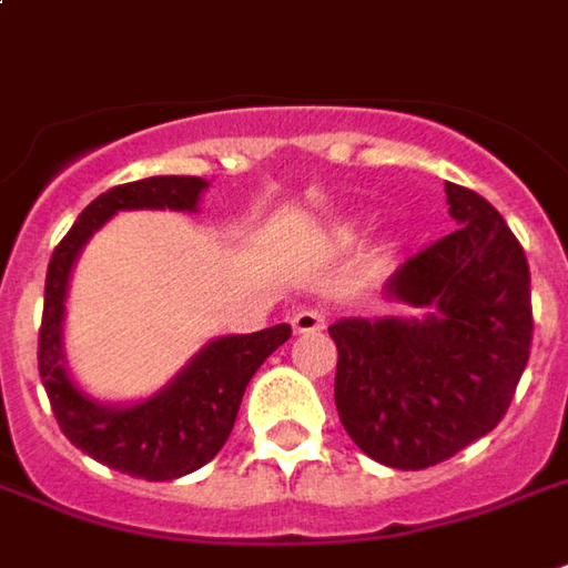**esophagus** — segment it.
<instances>
[{
	"mask_svg": "<svg viewBox=\"0 0 568 568\" xmlns=\"http://www.w3.org/2000/svg\"><path fill=\"white\" fill-rule=\"evenodd\" d=\"M292 328H295L297 335L320 332V328H325V313L313 311V307H301V311L292 313Z\"/></svg>",
	"mask_w": 568,
	"mask_h": 568,
	"instance_id": "obj_1",
	"label": "esophagus"
}]
</instances>
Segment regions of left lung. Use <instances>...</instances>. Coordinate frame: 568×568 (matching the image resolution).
Wrapping results in <instances>:
<instances>
[{
    "instance_id": "1",
    "label": "left lung",
    "mask_w": 568,
    "mask_h": 568,
    "mask_svg": "<svg viewBox=\"0 0 568 568\" xmlns=\"http://www.w3.org/2000/svg\"><path fill=\"white\" fill-rule=\"evenodd\" d=\"M458 230L387 280L422 320H338L335 406L368 458L422 470L505 418L532 347L529 264L505 217L479 193L446 184Z\"/></svg>"
}]
</instances>
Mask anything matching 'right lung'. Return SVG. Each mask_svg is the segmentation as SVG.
<instances>
[{
  "label": "right lung",
  "instance_id": "right-lung-1",
  "mask_svg": "<svg viewBox=\"0 0 568 568\" xmlns=\"http://www.w3.org/2000/svg\"><path fill=\"white\" fill-rule=\"evenodd\" d=\"M202 178L160 174L119 184L85 205L77 224L63 236L49 261L45 311L39 328V375L61 424L63 436L94 462L138 479H178L200 470L227 443L245 387L261 363L288 341L292 325H271L252 335H224L209 341L160 394L132 406H106L82 394L63 359V301L70 271L82 245L129 209H172L196 212Z\"/></svg>",
  "mask_w": 568,
  "mask_h": 568
}]
</instances>
